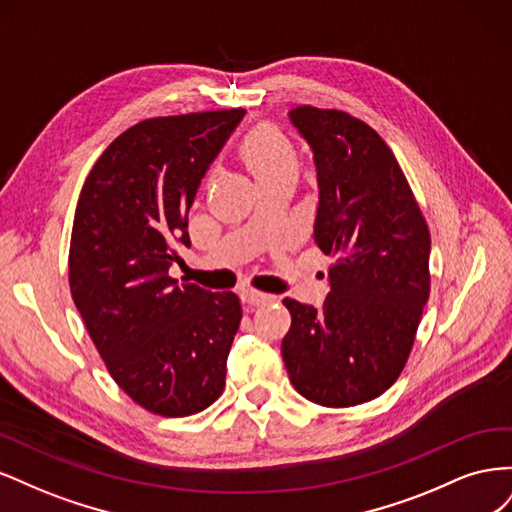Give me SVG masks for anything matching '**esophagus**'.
I'll return each instance as SVG.
<instances>
[{
	"instance_id": "34e87169",
	"label": "esophagus",
	"mask_w": 512,
	"mask_h": 512,
	"mask_svg": "<svg viewBox=\"0 0 512 512\" xmlns=\"http://www.w3.org/2000/svg\"><path fill=\"white\" fill-rule=\"evenodd\" d=\"M275 299H277L275 294H267V292H260V290H254V288L243 290V301L250 303V305H262V303H269V301H275Z\"/></svg>"
}]
</instances>
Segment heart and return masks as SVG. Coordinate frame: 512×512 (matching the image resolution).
<instances>
[{"label": "heart", "mask_w": 512, "mask_h": 512, "mask_svg": "<svg viewBox=\"0 0 512 512\" xmlns=\"http://www.w3.org/2000/svg\"><path fill=\"white\" fill-rule=\"evenodd\" d=\"M243 156L252 166L258 181H267L280 175H297V151L288 138L275 128H256L245 136Z\"/></svg>", "instance_id": "1"}]
</instances>
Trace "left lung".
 <instances>
[{"label":"left lung","mask_w":512,"mask_h":512,"mask_svg":"<svg viewBox=\"0 0 512 512\" xmlns=\"http://www.w3.org/2000/svg\"><path fill=\"white\" fill-rule=\"evenodd\" d=\"M290 121L314 151V239L333 265L320 309L284 299L292 322L282 356L305 399L359 406L408 363L429 299V228L393 151L365 121L309 104Z\"/></svg>","instance_id":"1"}]
</instances>
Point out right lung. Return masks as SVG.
Segmentation results:
<instances>
[{"label":"right lung","instance_id":"add662e5","mask_svg":"<svg viewBox=\"0 0 512 512\" xmlns=\"http://www.w3.org/2000/svg\"><path fill=\"white\" fill-rule=\"evenodd\" d=\"M243 108L151 117L119 134L89 170L76 205L68 280L108 374L160 416L209 408L226 386L241 322L235 292L177 284L175 243L190 245L200 179Z\"/></svg>","mask_w":512,"mask_h":512}]
</instances>
